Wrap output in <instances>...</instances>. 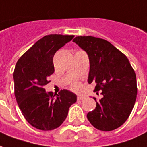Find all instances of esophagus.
I'll return each instance as SVG.
<instances>
[{
    "mask_svg": "<svg viewBox=\"0 0 147 147\" xmlns=\"http://www.w3.org/2000/svg\"><path fill=\"white\" fill-rule=\"evenodd\" d=\"M84 98H85V96H84V95H78L77 96L78 100H83V99H84Z\"/></svg>",
    "mask_w": 147,
    "mask_h": 147,
    "instance_id": "obj_1",
    "label": "esophagus"
}]
</instances>
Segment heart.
<instances>
[{
  "instance_id": "1",
  "label": "heart",
  "mask_w": 147,
  "mask_h": 147,
  "mask_svg": "<svg viewBox=\"0 0 147 147\" xmlns=\"http://www.w3.org/2000/svg\"><path fill=\"white\" fill-rule=\"evenodd\" d=\"M70 88L74 91H80L81 88V84L77 81H72L71 82Z\"/></svg>"
}]
</instances>
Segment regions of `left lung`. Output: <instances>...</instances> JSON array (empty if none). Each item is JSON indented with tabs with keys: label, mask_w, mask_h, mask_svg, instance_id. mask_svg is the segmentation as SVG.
I'll list each match as a JSON object with an SVG mask.
<instances>
[{
	"label": "left lung",
	"mask_w": 147,
	"mask_h": 147,
	"mask_svg": "<svg viewBox=\"0 0 147 147\" xmlns=\"http://www.w3.org/2000/svg\"><path fill=\"white\" fill-rule=\"evenodd\" d=\"M75 43L88 53L90 61L88 83H95L101 91L95 110L88 113L96 129L110 131L122 126L130 116L137 97L136 75L129 59L106 40L94 36H76ZM98 95V93L97 92Z\"/></svg>",
	"instance_id": "left-lung-1"
}]
</instances>
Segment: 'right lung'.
<instances>
[{"instance_id": "right-lung-1", "label": "right lung", "mask_w": 147, "mask_h": 147, "mask_svg": "<svg viewBox=\"0 0 147 147\" xmlns=\"http://www.w3.org/2000/svg\"><path fill=\"white\" fill-rule=\"evenodd\" d=\"M74 36L52 34L35 43L16 62L13 72L14 94L24 117L32 127L52 131L66 119L76 95L67 90L47 92L44 86L54 72L53 56Z\"/></svg>"}]
</instances>
